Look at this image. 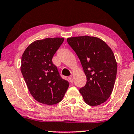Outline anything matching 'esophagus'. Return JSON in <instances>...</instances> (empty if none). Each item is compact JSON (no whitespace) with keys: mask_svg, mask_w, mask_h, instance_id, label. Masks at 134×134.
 Instances as JSON below:
<instances>
[{"mask_svg":"<svg viewBox=\"0 0 134 134\" xmlns=\"http://www.w3.org/2000/svg\"><path fill=\"white\" fill-rule=\"evenodd\" d=\"M68 79H69V81L70 82H71V83L73 82V78H72V75L69 76Z\"/></svg>","mask_w":134,"mask_h":134,"instance_id":"esophagus-1","label":"esophagus"}]
</instances>
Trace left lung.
Returning a JSON list of instances; mask_svg holds the SVG:
<instances>
[{"mask_svg":"<svg viewBox=\"0 0 134 134\" xmlns=\"http://www.w3.org/2000/svg\"><path fill=\"white\" fill-rule=\"evenodd\" d=\"M80 59L87 77L79 89L87 104L97 106L105 102L113 91L117 65L110 47L100 38L87 35L67 39Z\"/></svg>","mask_w":134,"mask_h":134,"instance_id":"left-lung-1","label":"left lung"}]
</instances>
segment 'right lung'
I'll return each instance as SVG.
<instances>
[{"mask_svg":"<svg viewBox=\"0 0 134 134\" xmlns=\"http://www.w3.org/2000/svg\"><path fill=\"white\" fill-rule=\"evenodd\" d=\"M64 41L60 37L38 40L27 47L22 56L20 70L29 91L42 104L60 102L69 87L68 81L60 77L52 62Z\"/></svg>","mask_w":134,"mask_h":134,"instance_id":"right-lung-1","label":"right lung"}]
</instances>
